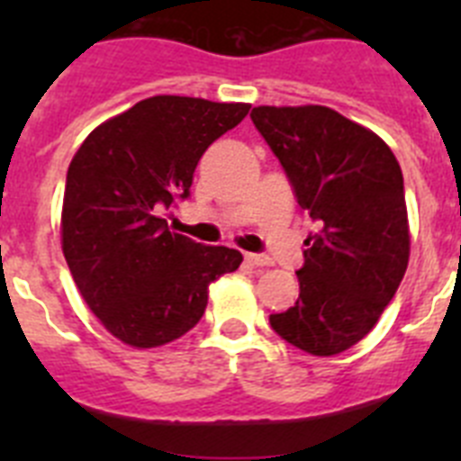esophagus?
I'll return each mask as SVG.
<instances>
[{
    "label": "esophagus",
    "mask_w": 461,
    "mask_h": 461,
    "mask_svg": "<svg viewBox=\"0 0 461 461\" xmlns=\"http://www.w3.org/2000/svg\"><path fill=\"white\" fill-rule=\"evenodd\" d=\"M244 260H247L249 266H256V267L272 266V258L266 254H244Z\"/></svg>",
    "instance_id": "esophagus-1"
}]
</instances>
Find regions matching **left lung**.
I'll return each mask as SVG.
<instances>
[{
  "mask_svg": "<svg viewBox=\"0 0 461 461\" xmlns=\"http://www.w3.org/2000/svg\"><path fill=\"white\" fill-rule=\"evenodd\" d=\"M251 122L316 223L297 270L300 297L270 325L300 351L337 356L376 325L404 279L402 168L376 133L325 105H258Z\"/></svg>",
  "mask_w": 461,
  "mask_h": 461,
  "instance_id": "obj_1",
  "label": "left lung"
}]
</instances>
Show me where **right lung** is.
<instances>
[{
    "instance_id": "obj_1",
    "label": "right lung",
    "mask_w": 461,
    "mask_h": 461,
    "mask_svg": "<svg viewBox=\"0 0 461 461\" xmlns=\"http://www.w3.org/2000/svg\"><path fill=\"white\" fill-rule=\"evenodd\" d=\"M249 104L152 96L96 126L73 157L62 210V249L87 307L110 335L154 348L189 332L207 288L242 254L170 233L164 212L189 198L212 142Z\"/></svg>"
}]
</instances>
